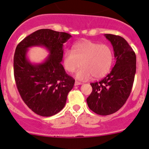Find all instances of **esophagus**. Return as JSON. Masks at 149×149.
I'll return each mask as SVG.
<instances>
[{"instance_id":"34e87169","label":"esophagus","mask_w":149,"mask_h":149,"mask_svg":"<svg viewBox=\"0 0 149 149\" xmlns=\"http://www.w3.org/2000/svg\"><path fill=\"white\" fill-rule=\"evenodd\" d=\"M82 83H81V82H79L77 81H75V86H79V85H81Z\"/></svg>"}]
</instances>
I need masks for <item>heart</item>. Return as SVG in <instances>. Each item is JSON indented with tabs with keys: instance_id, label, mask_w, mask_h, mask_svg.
Returning a JSON list of instances; mask_svg holds the SVG:
<instances>
[{
	"instance_id": "heart-1",
	"label": "heart",
	"mask_w": 149,
	"mask_h": 149,
	"mask_svg": "<svg viewBox=\"0 0 149 149\" xmlns=\"http://www.w3.org/2000/svg\"><path fill=\"white\" fill-rule=\"evenodd\" d=\"M113 52L107 45L84 40L75 44L72 50H66L63 55L64 68L69 73L76 71L79 80H87L93 76L101 79L109 73L113 63Z\"/></svg>"
}]
</instances>
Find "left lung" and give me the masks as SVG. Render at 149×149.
<instances>
[{
    "label": "left lung",
    "instance_id": "obj_1",
    "mask_svg": "<svg viewBox=\"0 0 149 149\" xmlns=\"http://www.w3.org/2000/svg\"><path fill=\"white\" fill-rule=\"evenodd\" d=\"M113 47L116 63L110 73L99 82L91 83L92 91L86 99L91 110L100 115L115 113L130 96L136 71V56L124 38L106 34Z\"/></svg>",
    "mask_w": 149,
    "mask_h": 149
}]
</instances>
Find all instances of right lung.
<instances>
[{"mask_svg": "<svg viewBox=\"0 0 149 149\" xmlns=\"http://www.w3.org/2000/svg\"><path fill=\"white\" fill-rule=\"evenodd\" d=\"M70 37L68 33L42 29L25 37L16 48L13 72L16 86L29 108L40 116H52L62 110L74 85L75 80L61 64L63 45ZM32 46H43L49 52L42 63L32 64L28 60V48Z\"/></svg>", "mask_w": 149, "mask_h": 149, "instance_id": "obj_1", "label": "right lung"}]
</instances>
